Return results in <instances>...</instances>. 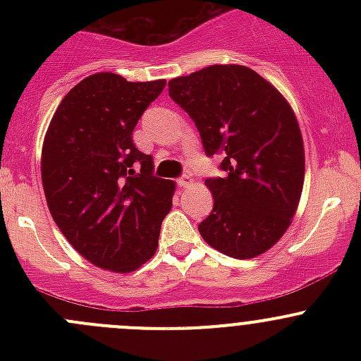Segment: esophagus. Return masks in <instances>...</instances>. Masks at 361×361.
<instances>
[{
	"label": "esophagus",
	"mask_w": 361,
	"mask_h": 361,
	"mask_svg": "<svg viewBox=\"0 0 361 361\" xmlns=\"http://www.w3.org/2000/svg\"><path fill=\"white\" fill-rule=\"evenodd\" d=\"M192 181L194 180H192L190 174H181V176L176 180V183H178V187L185 188V187H188V185H192Z\"/></svg>",
	"instance_id": "34e87169"
}]
</instances>
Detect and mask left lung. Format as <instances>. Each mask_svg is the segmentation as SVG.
Masks as SVG:
<instances>
[{
	"label": "left lung",
	"instance_id": "obj_1",
	"mask_svg": "<svg viewBox=\"0 0 361 361\" xmlns=\"http://www.w3.org/2000/svg\"><path fill=\"white\" fill-rule=\"evenodd\" d=\"M169 96L195 122L207 157H224L225 176L206 180L214 206L199 224L204 241L234 258L262 255L292 224L304 185V143L288 101L235 64L173 78Z\"/></svg>",
	"mask_w": 361,
	"mask_h": 361
}]
</instances>
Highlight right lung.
<instances>
[{
	"instance_id": "right-lung-1",
	"label": "right lung",
	"mask_w": 361,
	"mask_h": 361,
	"mask_svg": "<svg viewBox=\"0 0 361 361\" xmlns=\"http://www.w3.org/2000/svg\"><path fill=\"white\" fill-rule=\"evenodd\" d=\"M166 80L127 82L96 73L61 101L45 134L42 181L50 214L69 245L101 269L133 272L154 257L174 183L133 130Z\"/></svg>"
}]
</instances>
